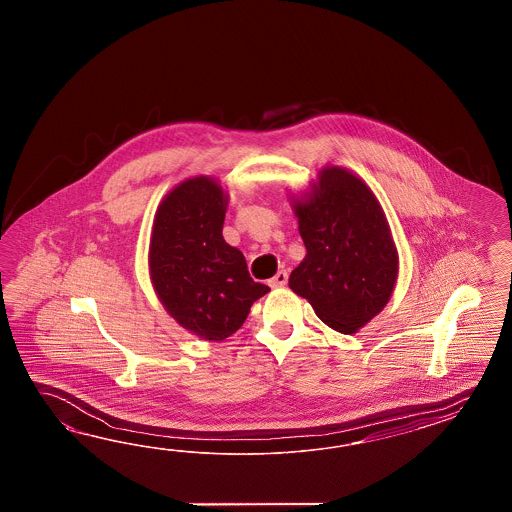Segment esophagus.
<instances>
[{"label": "esophagus", "instance_id": "esophagus-1", "mask_svg": "<svg viewBox=\"0 0 512 512\" xmlns=\"http://www.w3.org/2000/svg\"><path fill=\"white\" fill-rule=\"evenodd\" d=\"M287 281V270H279V272H277V274H275L274 277L268 281V285H270L272 288H281L287 285Z\"/></svg>", "mask_w": 512, "mask_h": 512}]
</instances>
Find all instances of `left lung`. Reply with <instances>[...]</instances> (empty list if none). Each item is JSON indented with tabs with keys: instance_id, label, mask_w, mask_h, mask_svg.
I'll return each instance as SVG.
<instances>
[{
	"instance_id": "left-lung-1",
	"label": "left lung",
	"mask_w": 512,
	"mask_h": 512,
	"mask_svg": "<svg viewBox=\"0 0 512 512\" xmlns=\"http://www.w3.org/2000/svg\"><path fill=\"white\" fill-rule=\"evenodd\" d=\"M307 255L288 287L324 324L353 335L385 309L398 279V251L385 212L361 177L327 166L292 198Z\"/></svg>"
}]
</instances>
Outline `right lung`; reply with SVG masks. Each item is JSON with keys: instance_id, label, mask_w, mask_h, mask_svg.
<instances>
[{"instance_id": "right-lung-1", "label": "right lung", "mask_w": 512, "mask_h": 512, "mask_svg": "<svg viewBox=\"0 0 512 512\" xmlns=\"http://www.w3.org/2000/svg\"><path fill=\"white\" fill-rule=\"evenodd\" d=\"M227 194L198 175L170 190L155 212L150 277L155 294L177 324L220 342L242 327L253 301L270 288L255 283L242 251L222 237Z\"/></svg>"}]
</instances>
